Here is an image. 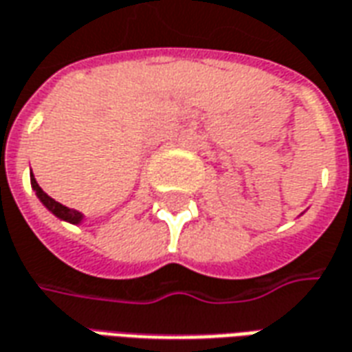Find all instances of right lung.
<instances>
[{"label":"right lung","mask_w":352,"mask_h":352,"mask_svg":"<svg viewBox=\"0 0 352 352\" xmlns=\"http://www.w3.org/2000/svg\"><path fill=\"white\" fill-rule=\"evenodd\" d=\"M32 188L36 190V194H38V198L41 201H43V206L47 208V210H51L53 213H55L56 217L65 219V221H70V223H78L80 219H82V213L76 210H70V208H66V206H63L60 201H55L49 194H45L43 190H41V186H39L38 183H36V179H34V175H32Z\"/></svg>","instance_id":"right-lung-1"}]
</instances>
